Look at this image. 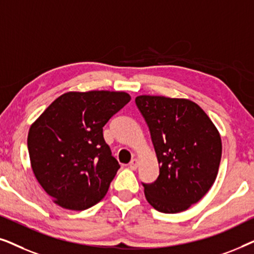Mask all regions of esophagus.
Returning a JSON list of instances; mask_svg holds the SVG:
<instances>
[{"mask_svg": "<svg viewBox=\"0 0 254 254\" xmlns=\"http://www.w3.org/2000/svg\"><path fill=\"white\" fill-rule=\"evenodd\" d=\"M137 166H138V159H136V158L131 159V162L129 163V169L130 170H136Z\"/></svg>", "mask_w": 254, "mask_h": 254, "instance_id": "34e87169", "label": "esophagus"}]
</instances>
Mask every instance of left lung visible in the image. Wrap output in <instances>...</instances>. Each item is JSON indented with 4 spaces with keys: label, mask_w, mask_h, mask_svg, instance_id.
Instances as JSON below:
<instances>
[{
    "label": "left lung",
    "mask_w": 254,
    "mask_h": 254,
    "mask_svg": "<svg viewBox=\"0 0 254 254\" xmlns=\"http://www.w3.org/2000/svg\"><path fill=\"white\" fill-rule=\"evenodd\" d=\"M135 103L150 130L159 164L156 182L143 184L145 199L161 213L189 209L217 177L222 156L217 128L190 99L142 95Z\"/></svg>",
    "instance_id": "1"
}]
</instances>
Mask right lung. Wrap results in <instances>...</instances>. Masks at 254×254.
I'll list each match as a JSON object with an SVG mask.
<instances>
[{"label": "right lung", "mask_w": 254, "mask_h": 254, "mask_svg": "<svg viewBox=\"0 0 254 254\" xmlns=\"http://www.w3.org/2000/svg\"><path fill=\"white\" fill-rule=\"evenodd\" d=\"M129 100L123 91L65 92L31 125V168L54 203L85 210L105 196L120 165L103 127Z\"/></svg>", "instance_id": "obj_1"}]
</instances>
